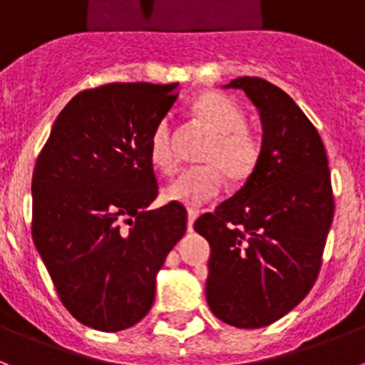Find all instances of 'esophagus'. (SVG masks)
<instances>
[{
	"label": "esophagus",
	"instance_id": "obj_1",
	"mask_svg": "<svg viewBox=\"0 0 365 365\" xmlns=\"http://www.w3.org/2000/svg\"><path fill=\"white\" fill-rule=\"evenodd\" d=\"M197 217H198V213L195 210H189L187 211V230H189V232H191V230H192V225H195V220H197Z\"/></svg>",
	"mask_w": 365,
	"mask_h": 365
}]
</instances>
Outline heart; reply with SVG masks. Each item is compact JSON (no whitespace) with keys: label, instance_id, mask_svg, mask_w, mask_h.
<instances>
[{"label":"heart","instance_id":"b5f03b06","mask_svg":"<svg viewBox=\"0 0 365 365\" xmlns=\"http://www.w3.org/2000/svg\"><path fill=\"white\" fill-rule=\"evenodd\" d=\"M191 116L202 130L210 133L200 154L202 167L187 168L165 187V197L183 206L198 207L215 198L222 185V176L230 183L247 182L256 170L262 155V143L247 130V115L237 102L219 93H207L191 106ZM150 161L161 173H173L176 167L173 124L165 118L150 135Z\"/></svg>","mask_w":365,"mask_h":365}]
</instances>
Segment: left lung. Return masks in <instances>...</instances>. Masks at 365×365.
<instances>
[{
	"instance_id": "8db88e82",
	"label": "left lung",
	"mask_w": 365,
	"mask_h": 365,
	"mask_svg": "<svg viewBox=\"0 0 365 365\" xmlns=\"http://www.w3.org/2000/svg\"><path fill=\"white\" fill-rule=\"evenodd\" d=\"M262 120L252 176L195 230L210 243L206 299L220 321L262 329L292 312L319 274L334 219L323 140L301 107L262 78H237Z\"/></svg>"
}]
</instances>
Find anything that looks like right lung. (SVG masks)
I'll return each instance as SVG.
<instances>
[{
  "label": "right lung",
  "mask_w": 365,
  "mask_h": 365,
  "mask_svg": "<svg viewBox=\"0 0 365 365\" xmlns=\"http://www.w3.org/2000/svg\"><path fill=\"white\" fill-rule=\"evenodd\" d=\"M178 83L88 88L55 118L33 173V241L64 308L91 329L139 323L155 277L187 228L178 202L158 197L150 135Z\"/></svg>",
  "instance_id": "add662e5"
}]
</instances>
